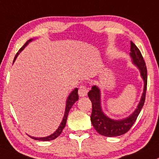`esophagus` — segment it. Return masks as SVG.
I'll return each mask as SVG.
<instances>
[{
	"instance_id": "34e87169",
	"label": "esophagus",
	"mask_w": 159,
	"mask_h": 159,
	"mask_svg": "<svg viewBox=\"0 0 159 159\" xmlns=\"http://www.w3.org/2000/svg\"><path fill=\"white\" fill-rule=\"evenodd\" d=\"M89 92V88L85 85H81L78 89V95L81 97L85 96Z\"/></svg>"
}]
</instances>
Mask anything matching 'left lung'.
Here are the masks:
<instances>
[{"label": "left lung", "instance_id": "left-lung-1", "mask_svg": "<svg viewBox=\"0 0 159 159\" xmlns=\"http://www.w3.org/2000/svg\"><path fill=\"white\" fill-rule=\"evenodd\" d=\"M130 56L133 64L139 69L141 77L144 81V89L141 100L136 109L130 116L122 120L111 119L110 117L107 116L102 109L101 92L98 86H92V90L89 91L88 93L92 103L91 122L96 131L105 137H117L127 133L134 125L144 106L147 90V67L139 49L132 42H130Z\"/></svg>", "mask_w": 159, "mask_h": 159}]
</instances>
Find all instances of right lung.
Instances as JSON below:
<instances>
[{
    "mask_svg": "<svg viewBox=\"0 0 159 159\" xmlns=\"http://www.w3.org/2000/svg\"><path fill=\"white\" fill-rule=\"evenodd\" d=\"M32 40H33L32 39H31L28 40L27 42H26L25 43V45L23 46V47H21V48L19 50H18V53H17V54L15 55V59H14V62H15V60H16L17 57L18 56V54H19V53H21V51H22L23 49H24L25 47L26 46H27L28 44L29 43L32 42ZM78 89L76 88V89H75L73 91H72L71 92H70V95H69L68 97H67V101H66L65 112H64V117H63V120H62V121H61V124H60L59 127H58V128L57 129V130L54 132V133L52 134H50V136L44 137V138H35V137L29 136H29L31 138H32V139H34V140H38V141H52V140H54L55 138H57V137L59 136V135L61 134V133H62L63 130H64V127H65L66 122H67V116H68V113H69V111H70V109H71L72 106H73V105L75 104V102H77L78 100Z\"/></svg>",
    "mask_w": 159,
    "mask_h": 159,
    "instance_id": "1",
    "label": "right lung"
}]
</instances>
